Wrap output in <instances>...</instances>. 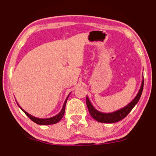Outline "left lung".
I'll use <instances>...</instances> for the list:
<instances>
[{
    "label": "left lung",
    "mask_w": 156,
    "mask_h": 156,
    "mask_svg": "<svg viewBox=\"0 0 156 156\" xmlns=\"http://www.w3.org/2000/svg\"><path fill=\"white\" fill-rule=\"evenodd\" d=\"M143 80L141 82V85L140 87V89L139 92H138L137 95L136 97L133 98V100L131 101L130 103H129L126 106L123 107L122 109H118V110L113 112L110 113H104L98 111V109H96L92 103L90 101L88 97H86V104L87 109L90 112V115H91V117L93 118L94 119H95L96 121L101 122V123H106V124H111V123H115L119 121H121L122 119H124V117H126L127 115L132 110V109L137 104L138 102L141 98L142 91H143L144 88V76Z\"/></svg>",
    "instance_id": "1"
}]
</instances>
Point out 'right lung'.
Masks as SVG:
<instances>
[{"instance_id": "add662e5", "label": "right lung", "mask_w": 156, "mask_h": 156, "mask_svg": "<svg viewBox=\"0 0 156 156\" xmlns=\"http://www.w3.org/2000/svg\"><path fill=\"white\" fill-rule=\"evenodd\" d=\"M70 94L71 93H69V95H68V97L66 98V99L64 103H63V107L62 109H61V110L60 112L58 114H57L56 115L54 116V117H49V118H45V119H41V118H37V117H35L34 116H32L31 115H30L29 113H27V112L24 110V109L22 108V107L18 105V103L17 102V105H18L20 108L22 110H23L24 112L26 115L28 117L30 118V119L32 120V122H34V123H36L37 124H39V125H50V124H56L57 122H58L60 120L62 119L63 115H64V113H65V107H66V102H67V100L68 98H69Z\"/></svg>"}]
</instances>
